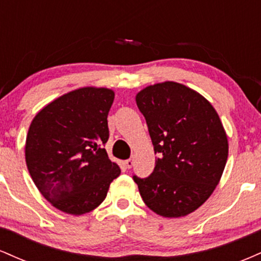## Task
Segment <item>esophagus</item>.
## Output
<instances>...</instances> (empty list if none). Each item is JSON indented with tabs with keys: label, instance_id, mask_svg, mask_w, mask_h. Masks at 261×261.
<instances>
[{
	"label": "esophagus",
	"instance_id": "34e87169",
	"mask_svg": "<svg viewBox=\"0 0 261 261\" xmlns=\"http://www.w3.org/2000/svg\"><path fill=\"white\" fill-rule=\"evenodd\" d=\"M125 166H126V167H127V168H128V169H130V168H131V167H133V166H134V160H133V158H128V160H126V161H125Z\"/></svg>",
	"mask_w": 261,
	"mask_h": 261
}]
</instances>
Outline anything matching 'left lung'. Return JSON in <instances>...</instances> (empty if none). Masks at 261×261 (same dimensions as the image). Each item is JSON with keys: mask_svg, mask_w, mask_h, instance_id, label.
Here are the masks:
<instances>
[{"mask_svg": "<svg viewBox=\"0 0 261 261\" xmlns=\"http://www.w3.org/2000/svg\"><path fill=\"white\" fill-rule=\"evenodd\" d=\"M135 99L160 153L148 178L134 176L141 197L160 216H187L212 195L223 174L228 139L222 121L203 95L173 81L147 86Z\"/></svg>", "mask_w": 261, "mask_h": 261, "instance_id": "1", "label": "left lung"}]
</instances>
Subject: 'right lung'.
Listing matches in <instances>:
<instances>
[{
	"label": "right lung",
	"mask_w": 261,
	"mask_h": 261,
	"mask_svg": "<svg viewBox=\"0 0 261 261\" xmlns=\"http://www.w3.org/2000/svg\"><path fill=\"white\" fill-rule=\"evenodd\" d=\"M115 98L106 87H82L39 110L25 140V162L35 187L55 208L81 216L106 199L120 175L108 157V113Z\"/></svg>",
	"instance_id": "add662e5"
}]
</instances>
